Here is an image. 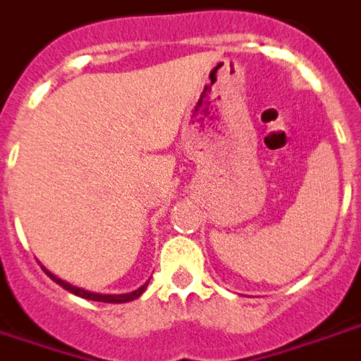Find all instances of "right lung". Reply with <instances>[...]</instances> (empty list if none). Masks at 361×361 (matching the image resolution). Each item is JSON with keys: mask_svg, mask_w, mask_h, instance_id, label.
I'll return each mask as SVG.
<instances>
[{"mask_svg": "<svg viewBox=\"0 0 361 361\" xmlns=\"http://www.w3.org/2000/svg\"><path fill=\"white\" fill-rule=\"evenodd\" d=\"M45 270V268H43ZM45 274H47L49 278L53 281H56L59 286H62L66 291H70V293L78 295V297H81V299H89V300H97V302H112V305H119V302H129V300H135L139 299L140 295L145 293V289L148 287V281H146L145 286L139 287L137 291H133V293H123V295H99V293H89V291H85V289H80V287H74L70 286V283H66V281L59 280L56 276H53L51 272H47L45 270Z\"/></svg>", "mask_w": 361, "mask_h": 361, "instance_id": "1", "label": "right lung"}]
</instances>
